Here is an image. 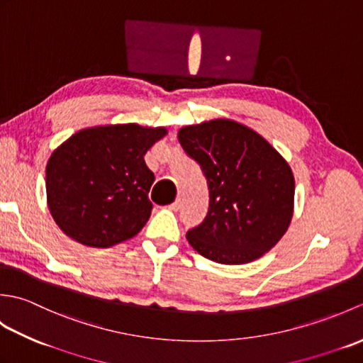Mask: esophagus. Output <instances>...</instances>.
<instances>
[{"label": "esophagus", "instance_id": "esophagus-1", "mask_svg": "<svg viewBox=\"0 0 363 363\" xmlns=\"http://www.w3.org/2000/svg\"><path fill=\"white\" fill-rule=\"evenodd\" d=\"M169 209L179 211L181 209V198H176V201L173 204H169Z\"/></svg>", "mask_w": 363, "mask_h": 363}]
</instances>
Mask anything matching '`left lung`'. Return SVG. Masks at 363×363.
Masks as SVG:
<instances>
[{
	"instance_id": "8db88e82",
	"label": "left lung",
	"mask_w": 363,
	"mask_h": 363,
	"mask_svg": "<svg viewBox=\"0 0 363 363\" xmlns=\"http://www.w3.org/2000/svg\"><path fill=\"white\" fill-rule=\"evenodd\" d=\"M177 138L209 186V211L187 240L201 256L225 265L256 260L289 229L295 177L264 137L233 120L179 129Z\"/></svg>"
}]
</instances>
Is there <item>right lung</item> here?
<instances>
[{"instance_id":"right-lung-1","label":"right lung","mask_w":363,"mask_h":363,"mask_svg":"<svg viewBox=\"0 0 363 363\" xmlns=\"http://www.w3.org/2000/svg\"><path fill=\"white\" fill-rule=\"evenodd\" d=\"M165 128L109 125L82 129L46 164V199L54 221L73 240L109 248L148 221L154 173L143 156Z\"/></svg>"}]
</instances>
